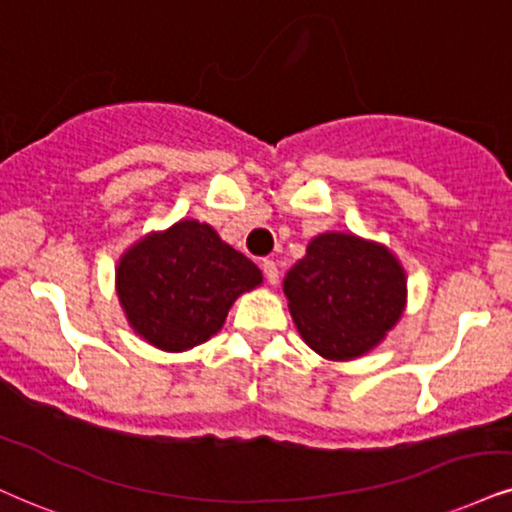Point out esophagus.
I'll return each mask as SVG.
<instances>
[{
	"label": "esophagus",
	"instance_id": "34e87169",
	"mask_svg": "<svg viewBox=\"0 0 512 512\" xmlns=\"http://www.w3.org/2000/svg\"><path fill=\"white\" fill-rule=\"evenodd\" d=\"M262 272H264V279H267L269 283L279 281V267H276L274 260H264L262 262Z\"/></svg>",
	"mask_w": 512,
	"mask_h": 512
}]
</instances>
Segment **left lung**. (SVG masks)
<instances>
[{
	"instance_id": "8db88e82",
	"label": "left lung",
	"mask_w": 512,
	"mask_h": 512,
	"mask_svg": "<svg viewBox=\"0 0 512 512\" xmlns=\"http://www.w3.org/2000/svg\"><path fill=\"white\" fill-rule=\"evenodd\" d=\"M293 322L305 343L329 360L367 353L398 322L405 274L381 245L324 233L283 279Z\"/></svg>"
}]
</instances>
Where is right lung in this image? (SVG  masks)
<instances>
[{"label": "right lung", "instance_id": "1", "mask_svg": "<svg viewBox=\"0 0 512 512\" xmlns=\"http://www.w3.org/2000/svg\"><path fill=\"white\" fill-rule=\"evenodd\" d=\"M260 281L255 262L197 221H178L169 231L140 240L116 272L128 322L145 341L169 353L200 346L217 334L233 300Z\"/></svg>", "mask_w": 512, "mask_h": 512}]
</instances>
